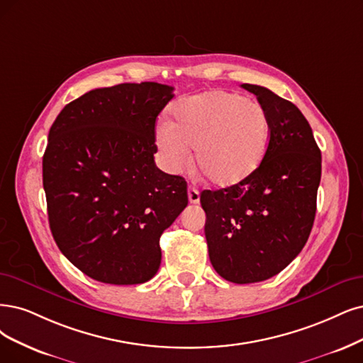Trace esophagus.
<instances>
[{"label":"esophagus","instance_id":"esophagus-1","mask_svg":"<svg viewBox=\"0 0 363 363\" xmlns=\"http://www.w3.org/2000/svg\"><path fill=\"white\" fill-rule=\"evenodd\" d=\"M189 200L190 203L196 205L200 202V194H199V190L194 189V186H189Z\"/></svg>","mask_w":363,"mask_h":363}]
</instances>
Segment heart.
<instances>
[{
    "label": "heart",
    "mask_w": 363,
    "mask_h": 363,
    "mask_svg": "<svg viewBox=\"0 0 363 363\" xmlns=\"http://www.w3.org/2000/svg\"><path fill=\"white\" fill-rule=\"evenodd\" d=\"M271 136L269 119L259 103L236 92L208 91L173 106L172 123H161L155 142L160 161L178 172L190 158L217 186L247 179L262 164Z\"/></svg>",
    "instance_id": "heart-1"
}]
</instances>
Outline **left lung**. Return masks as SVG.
<instances>
[{
  "label": "left lung",
  "instance_id": "left-lung-1",
  "mask_svg": "<svg viewBox=\"0 0 363 363\" xmlns=\"http://www.w3.org/2000/svg\"><path fill=\"white\" fill-rule=\"evenodd\" d=\"M271 125L262 164L239 184L205 190V236L209 260L220 277L236 284L259 283L289 266L311 233L321 152L313 130L291 101L271 89L244 84Z\"/></svg>",
  "mask_w": 363,
  "mask_h": 363
}]
</instances>
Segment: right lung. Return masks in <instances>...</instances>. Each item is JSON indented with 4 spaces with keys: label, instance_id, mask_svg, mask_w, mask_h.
Masks as SVG:
<instances>
[{
    "label": "right lung",
    "instance_id": "1",
    "mask_svg": "<svg viewBox=\"0 0 363 363\" xmlns=\"http://www.w3.org/2000/svg\"><path fill=\"white\" fill-rule=\"evenodd\" d=\"M173 99L157 82L92 89L67 104L49 130L43 189L64 256L100 283L150 281L160 236L189 205L182 177L155 166V121Z\"/></svg>",
    "mask_w": 363,
    "mask_h": 363
}]
</instances>
